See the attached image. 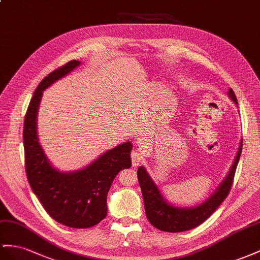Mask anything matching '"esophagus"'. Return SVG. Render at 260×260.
<instances>
[{"instance_id": "1", "label": "esophagus", "mask_w": 260, "mask_h": 260, "mask_svg": "<svg viewBox=\"0 0 260 260\" xmlns=\"http://www.w3.org/2000/svg\"><path fill=\"white\" fill-rule=\"evenodd\" d=\"M131 158H132V165H133V167H137V166H138L139 164H141L142 159H143L142 155L139 154V152H137V151H132Z\"/></svg>"}]
</instances>
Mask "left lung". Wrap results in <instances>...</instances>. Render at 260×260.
<instances>
[{
	"mask_svg": "<svg viewBox=\"0 0 260 260\" xmlns=\"http://www.w3.org/2000/svg\"><path fill=\"white\" fill-rule=\"evenodd\" d=\"M228 95L238 108L234 91L229 89ZM242 145L241 139L230 171L222 182L218 184V187L213 191V193L208 199L196 206L184 208V206H179L169 202L149 175L147 169L144 166H141L137 169L138 182L142 189L146 216L150 224L164 232L178 233L194 229L202 224L205 219H208L229 194L239 157L242 154Z\"/></svg>",
	"mask_w": 260,
	"mask_h": 260,
	"instance_id": "obj_1",
	"label": "left lung"
}]
</instances>
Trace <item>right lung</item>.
I'll list each match as a JSON object with an SVG mask.
<instances>
[{"label":"right lung","mask_w":260,"mask_h":260,"mask_svg":"<svg viewBox=\"0 0 260 260\" xmlns=\"http://www.w3.org/2000/svg\"><path fill=\"white\" fill-rule=\"evenodd\" d=\"M81 64L71 60L46 77L36 88L24 121L26 176L30 188L46 212L56 222L72 229H88L108 213L106 198L119 171L132 166L131 142L106 150L85 167L62 171L51 164L42 147L37 132V115L43 92Z\"/></svg>","instance_id":"add662e5"}]
</instances>
